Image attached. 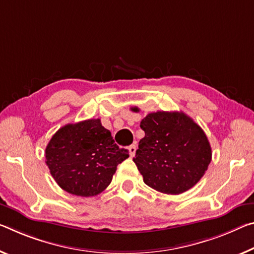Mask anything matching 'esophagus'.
Masks as SVG:
<instances>
[{"instance_id": "34e87169", "label": "esophagus", "mask_w": 254, "mask_h": 254, "mask_svg": "<svg viewBox=\"0 0 254 254\" xmlns=\"http://www.w3.org/2000/svg\"><path fill=\"white\" fill-rule=\"evenodd\" d=\"M135 150H136V146L135 143L131 144L130 147H128V154H130V157H133L135 155Z\"/></svg>"}]
</instances>
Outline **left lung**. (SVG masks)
Listing matches in <instances>:
<instances>
[{
    "label": "left lung",
    "mask_w": 254,
    "mask_h": 254,
    "mask_svg": "<svg viewBox=\"0 0 254 254\" xmlns=\"http://www.w3.org/2000/svg\"><path fill=\"white\" fill-rule=\"evenodd\" d=\"M139 112L138 107L131 108ZM133 162L143 182L166 194H180L199 182L211 162L208 138L183 112H156L144 118Z\"/></svg>",
    "instance_id": "obj_1"
}]
</instances>
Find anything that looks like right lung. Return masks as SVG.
<instances>
[{
	"instance_id": "add662e5",
	"label": "right lung",
	"mask_w": 254,
	"mask_h": 254,
	"mask_svg": "<svg viewBox=\"0 0 254 254\" xmlns=\"http://www.w3.org/2000/svg\"><path fill=\"white\" fill-rule=\"evenodd\" d=\"M127 157V149L114 143L99 119L66 124L45 149L46 165L60 188L86 198L105 190L118 165Z\"/></svg>"
}]
</instances>
